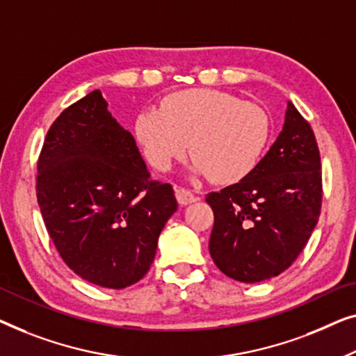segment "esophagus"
Here are the masks:
<instances>
[{"instance_id":"34e87169","label":"esophagus","mask_w":356,"mask_h":356,"mask_svg":"<svg viewBox=\"0 0 356 356\" xmlns=\"http://www.w3.org/2000/svg\"><path fill=\"white\" fill-rule=\"evenodd\" d=\"M176 198L179 204H182V207H185V204H190L192 202H195V195L190 192V190L184 188V187H176Z\"/></svg>"}]
</instances>
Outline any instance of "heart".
<instances>
[{
    "mask_svg": "<svg viewBox=\"0 0 356 356\" xmlns=\"http://www.w3.org/2000/svg\"><path fill=\"white\" fill-rule=\"evenodd\" d=\"M269 130V116L259 104L213 88L172 93L158 111L135 119V137L154 169L169 171L188 142L190 171L218 184L237 182L253 171Z\"/></svg>",
    "mask_w": 356,
    "mask_h": 356,
    "instance_id": "b5f03b06",
    "label": "heart"
}]
</instances>
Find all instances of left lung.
Here are the masks:
<instances>
[{
    "label": "left lung",
    "mask_w": 356,
    "mask_h": 356,
    "mask_svg": "<svg viewBox=\"0 0 356 356\" xmlns=\"http://www.w3.org/2000/svg\"><path fill=\"white\" fill-rule=\"evenodd\" d=\"M321 156L309 122L287 103L282 132L247 177L207 195L214 213L209 253L240 282H261L292 264L316 227Z\"/></svg>",
    "instance_id": "8db88e82"
}]
</instances>
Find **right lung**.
Wrapping results in <instances>:
<instances>
[{
    "instance_id": "1",
    "label": "right lung",
    "mask_w": 356,
    "mask_h": 356,
    "mask_svg": "<svg viewBox=\"0 0 356 356\" xmlns=\"http://www.w3.org/2000/svg\"><path fill=\"white\" fill-rule=\"evenodd\" d=\"M37 169L38 207L63 261L99 287L138 282L177 202L171 184L149 177L99 90L56 118Z\"/></svg>"
}]
</instances>
